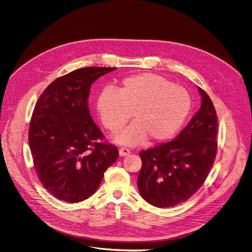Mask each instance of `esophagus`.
<instances>
[{
	"mask_svg": "<svg viewBox=\"0 0 252 252\" xmlns=\"http://www.w3.org/2000/svg\"><path fill=\"white\" fill-rule=\"evenodd\" d=\"M130 154V151L126 148H121L120 150V156L121 157H126V156H128Z\"/></svg>",
	"mask_w": 252,
	"mask_h": 252,
	"instance_id": "esophagus-1",
	"label": "esophagus"
}]
</instances>
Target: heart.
<instances>
[{
	"label": "heart",
	"mask_w": 252,
	"mask_h": 252,
	"mask_svg": "<svg viewBox=\"0 0 252 252\" xmlns=\"http://www.w3.org/2000/svg\"><path fill=\"white\" fill-rule=\"evenodd\" d=\"M191 107L188 91L153 74L124 78L113 90H104L97 98L96 110L104 127L121 131L130 119L133 124L118 138L135 145L149 137L162 141L182 127Z\"/></svg>",
	"instance_id": "1"
}]
</instances>
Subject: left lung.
I'll return each instance as SVG.
<instances>
[{"instance_id": "left-lung-1", "label": "left lung", "mask_w": 252, "mask_h": 252, "mask_svg": "<svg viewBox=\"0 0 252 252\" xmlns=\"http://www.w3.org/2000/svg\"><path fill=\"white\" fill-rule=\"evenodd\" d=\"M201 105L189 125L171 141L139 157L140 195L157 207H171L190 198L203 185L218 153V115L212 100L200 88Z\"/></svg>"}]
</instances>
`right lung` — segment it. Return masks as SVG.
<instances>
[{"label":"right lung","instance_id":"1","mask_svg":"<svg viewBox=\"0 0 252 252\" xmlns=\"http://www.w3.org/2000/svg\"><path fill=\"white\" fill-rule=\"evenodd\" d=\"M117 67H82L56 79L39 97L31 118L29 146L42 185L56 198L77 203L98 189L119 150L94 123L92 85Z\"/></svg>","mask_w":252,"mask_h":252}]
</instances>
